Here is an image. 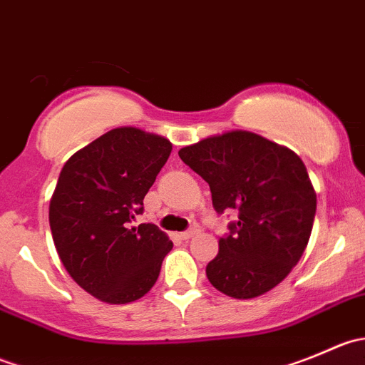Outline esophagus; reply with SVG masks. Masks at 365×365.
Wrapping results in <instances>:
<instances>
[{
    "instance_id": "obj_1",
    "label": "esophagus",
    "mask_w": 365,
    "mask_h": 365,
    "mask_svg": "<svg viewBox=\"0 0 365 365\" xmlns=\"http://www.w3.org/2000/svg\"><path fill=\"white\" fill-rule=\"evenodd\" d=\"M197 233H200V230H197V227H189V230H187V231L180 233V237H182L183 240H189V238H192L194 235H197Z\"/></svg>"
}]
</instances>
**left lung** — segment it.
Wrapping results in <instances>:
<instances>
[{"instance_id": "left-lung-1", "label": "left lung", "mask_w": 365, "mask_h": 365, "mask_svg": "<svg viewBox=\"0 0 365 365\" xmlns=\"http://www.w3.org/2000/svg\"><path fill=\"white\" fill-rule=\"evenodd\" d=\"M178 155L208 183L219 215L238 213L206 264L208 281L233 298L270 292L298 263L311 237L316 194L304 162L244 130L203 139Z\"/></svg>"}]
</instances>
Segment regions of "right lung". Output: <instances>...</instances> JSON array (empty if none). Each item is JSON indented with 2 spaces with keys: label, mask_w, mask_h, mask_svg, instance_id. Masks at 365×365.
<instances>
[{
  "label": "right lung",
  "mask_w": 365,
  "mask_h": 365,
  "mask_svg": "<svg viewBox=\"0 0 365 365\" xmlns=\"http://www.w3.org/2000/svg\"><path fill=\"white\" fill-rule=\"evenodd\" d=\"M171 143L134 127L113 128L65 162L49 206L54 245L70 277L109 304L152 289L173 242L132 220L169 159Z\"/></svg>",
  "instance_id": "add662e5"
}]
</instances>
